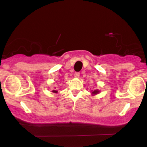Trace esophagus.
<instances>
[{"label": "esophagus", "instance_id": "34e87169", "mask_svg": "<svg viewBox=\"0 0 147 147\" xmlns=\"http://www.w3.org/2000/svg\"><path fill=\"white\" fill-rule=\"evenodd\" d=\"M79 75H80V73H79V72H75V74H74V77H79Z\"/></svg>", "mask_w": 147, "mask_h": 147}]
</instances>
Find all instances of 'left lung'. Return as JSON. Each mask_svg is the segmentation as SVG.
Listing matches in <instances>:
<instances>
[{
	"label": "left lung",
	"instance_id": "left-lung-1",
	"mask_svg": "<svg viewBox=\"0 0 147 147\" xmlns=\"http://www.w3.org/2000/svg\"><path fill=\"white\" fill-rule=\"evenodd\" d=\"M99 92V90H95L92 91V95H97V94H98Z\"/></svg>",
	"mask_w": 147,
	"mask_h": 147
}]
</instances>
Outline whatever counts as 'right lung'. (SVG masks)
<instances>
[{
    "label": "right lung",
    "instance_id": "add662e5",
    "mask_svg": "<svg viewBox=\"0 0 147 147\" xmlns=\"http://www.w3.org/2000/svg\"><path fill=\"white\" fill-rule=\"evenodd\" d=\"M52 92H54V93H57V92H58V91H57V90H56V89H55V90H52Z\"/></svg>",
    "mask_w": 147,
    "mask_h": 147
}]
</instances>
